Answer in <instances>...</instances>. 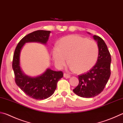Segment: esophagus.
<instances>
[{
    "instance_id": "1",
    "label": "esophagus",
    "mask_w": 123,
    "mask_h": 123,
    "mask_svg": "<svg viewBox=\"0 0 123 123\" xmlns=\"http://www.w3.org/2000/svg\"><path fill=\"white\" fill-rule=\"evenodd\" d=\"M63 76H64V77L67 78V79H68V78L70 77V75H69L67 74H66V73H64Z\"/></svg>"
}]
</instances>
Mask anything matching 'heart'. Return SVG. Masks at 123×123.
Returning a JSON list of instances; mask_svg holds the SVG:
<instances>
[{
    "mask_svg": "<svg viewBox=\"0 0 123 123\" xmlns=\"http://www.w3.org/2000/svg\"><path fill=\"white\" fill-rule=\"evenodd\" d=\"M54 46L52 56L58 67L62 68L67 62L69 67L77 73H86L95 65L98 56V47L95 41L77 35H71L60 40Z\"/></svg>",
    "mask_w": 123,
    "mask_h": 123,
    "instance_id": "obj_1",
    "label": "heart"
}]
</instances>
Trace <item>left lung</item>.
<instances>
[{
	"label": "left lung",
	"mask_w": 123,
	"mask_h": 123,
	"mask_svg": "<svg viewBox=\"0 0 123 123\" xmlns=\"http://www.w3.org/2000/svg\"><path fill=\"white\" fill-rule=\"evenodd\" d=\"M93 37L98 47L97 63L88 72L79 75V84L73 89L75 94L84 98L93 97L102 92L111 75V57L106 44L100 37Z\"/></svg>",
	"instance_id": "1"
}]
</instances>
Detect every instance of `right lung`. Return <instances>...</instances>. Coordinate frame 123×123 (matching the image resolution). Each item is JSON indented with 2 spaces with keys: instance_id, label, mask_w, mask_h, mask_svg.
Wrapping results in <instances>:
<instances>
[{
  "instance_id": "1",
  "label": "right lung",
  "mask_w": 123,
  "mask_h": 123,
  "mask_svg": "<svg viewBox=\"0 0 123 123\" xmlns=\"http://www.w3.org/2000/svg\"><path fill=\"white\" fill-rule=\"evenodd\" d=\"M50 31L38 30L26 35L15 48L12 62L15 82L21 90L35 99H44L51 96L56 89L58 81L63 77L62 71H56L48 68L39 76L32 77L26 75L20 66V55L24 44L27 42H36L46 44Z\"/></svg>"
}]
</instances>
